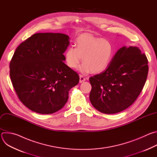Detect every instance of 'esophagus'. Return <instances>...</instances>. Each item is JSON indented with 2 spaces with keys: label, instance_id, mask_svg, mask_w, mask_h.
Listing matches in <instances>:
<instances>
[{
  "label": "esophagus",
  "instance_id": "1",
  "mask_svg": "<svg viewBox=\"0 0 157 157\" xmlns=\"http://www.w3.org/2000/svg\"><path fill=\"white\" fill-rule=\"evenodd\" d=\"M86 81V78L81 75H79V82L81 83V82H83L84 81Z\"/></svg>",
  "mask_w": 157,
  "mask_h": 157
}]
</instances>
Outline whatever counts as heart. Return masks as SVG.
<instances>
[{
	"mask_svg": "<svg viewBox=\"0 0 157 157\" xmlns=\"http://www.w3.org/2000/svg\"><path fill=\"white\" fill-rule=\"evenodd\" d=\"M76 47L70 46L66 50L65 61L71 68L78 66L82 57L80 70L84 73H101L104 71L110 63L114 54L112 43L107 40L96 38L84 34L75 40Z\"/></svg>",
	"mask_w": 157,
	"mask_h": 157,
	"instance_id": "b5f03b06",
	"label": "heart"
}]
</instances>
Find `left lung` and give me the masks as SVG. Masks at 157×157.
<instances>
[{
  "label": "left lung",
  "instance_id": "left-lung-1",
  "mask_svg": "<svg viewBox=\"0 0 157 157\" xmlns=\"http://www.w3.org/2000/svg\"><path fill=\"white\" fill-rule=\"evenodd\" d=\"M148 59L137 47H123L106 70L89 78L92 89L89 99L104 114L121 112L136 101L145 84Z\"/></svg>",
  "mask_w": 157,
  "mask_h": 157
}]
</instances>
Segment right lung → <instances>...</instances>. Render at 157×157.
Returning a JSON list of instances; mask_svg holds the SVG:
<instances>
[{
    "label": "right lung",
    "instance_id": "right-lung-1",
    "mask_svg": "<svg viewBox=\"0 0 157 157\" xmlns=\"http://www.w3.org/2000/svg\"><path fill=\"white\" fill-rule=\"evenodd\" d=\"M63 33H38L15 50L10 62V76L19 100L38 114H49L63 107L70 89L79 81L67 66L63 53L70 44Z\"/></svg>",
    "mask_w": 157,
    "mask_h": 157
}]
</instances>
